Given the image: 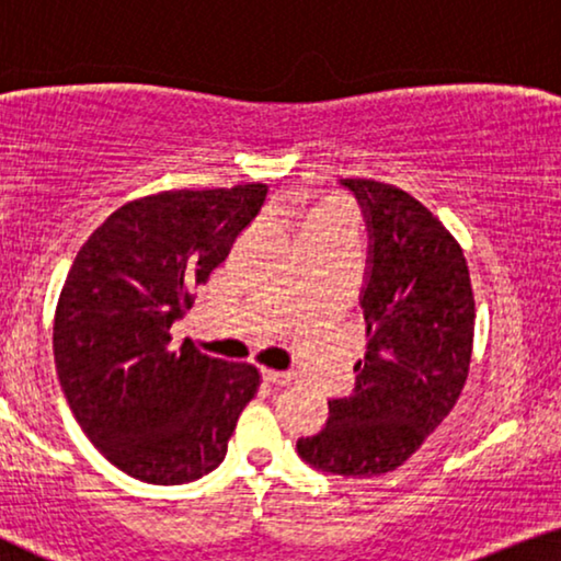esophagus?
Masks as SVG:
<instances>
[{
    "label": "esophagus",
    "mask_w": 561,
    "mask_h": 561,
    "mask_svg": "<svg viewBox=\"0 0 561 561\" xmlns=\"http://www.w3.org/2000/svg\"><path fill=\"white\" fill-rule=\"evenodd\" d=\"M262 378L266 382H272V386H277V388H284V386H289V382H291V375L282 373V370H262Z\"/></svg>",
    "instance_id": "1"
}]
</instances>
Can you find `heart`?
<instances>
[{"label": "heart", "mask_w": 561, "mask_h": 561, "mask_svg": "<svg viewBox=\"0 0 561 561\" xmlns=\"http://www.w3.org/2000/svg\"><path fill=\"white\" fill-rule=\"evenodd\" d=\"M340 211L337 208H317V211L309 216V221L307 224H312V221H330V219H340Z\"/></svg>", "instance_id": "1"}]
</instances>
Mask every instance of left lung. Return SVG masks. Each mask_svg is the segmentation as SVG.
<instances>
[{
  "mask_svg": "<svg viewBox=\"0 0 561 561\" xmlns=\"http://www.w3.org/2000/svg\"><path fill=\"white\" fill-rule=\"evenodd\" d=\"M363 208L367 270L360 305L365 360L355 392L330 400V417L297 454L317 471L380 476L403 466L454 411L473 347L466 256L421 201L390 183L342 179Z\"/></svg>",
  "mask_w": 561,
  "mask_h": 561,
  "instance_id": "obj_1",
  "label": "left lung"
}]
</instances>
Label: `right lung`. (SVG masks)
<instances>
[{
    "instance_id": "add662e5",
    "label": "right lung",
    "mask_w": 561,
    "mask_h": 561,
    "mask_svg": "<svg viewBox=\"0 0 561 561\" xmlns=\"http://www.w3.org/2000/svg\"><path fill=\"white\" fill-rule=\"evenodd\" d=\"M264 183L121 206L75 256L55 312L57 378L85 436L133 479L175 486L227 456L259 370L171 347L191 289L262 211Z\"/></svg>"
}]
</instances>
